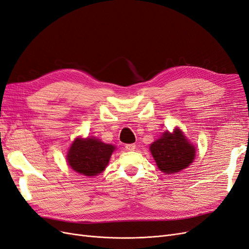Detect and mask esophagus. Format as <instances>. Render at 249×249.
<instances>
[{
    "instance_id": "obj_1",
    "label": "esophagus",
    "mask_w": 249,
    "mask_h": 249,
    "mask_svg": "<svg viewBox=\"0 0 249 249\" xmlns=\"http://www.w3.org/2000/svg\"><path fill=\"white\" fill-rule=\"evenodd\" d=\"M125 150L134 151L136 149V144H125Z\"/></svg>"
}]
</instances>
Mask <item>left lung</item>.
I'll return each instance as SVG.
<instances>
[{
	"instance_id": "left-lung-1",
	"label": "left lung",
	"mask_w": 249,
	"mask_h": 249,
	"mask_svg": "<svg viewBox=\"0 0 249 249\" xmlns=\"http://www.w3.org/2000/svg\"><path fill=\"white\" fill-rule=\"evenodd\" d=\"M150 151L159 169L166 174L177 173L190 166L196 154L195 146L178 128L173 134H162L150 145Z\"/></svg>"
}]
</instances>
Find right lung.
<instances>
[{
  "mask_svg": "<svg viewBox=\"0 0 249 249\" xmlns=\"http://www.w3.org/2000/svg\"><path fill=\"white\" fill-rule=\"evenodd\" d=\"M114 149L112 145L96 138H77L71 145L67 160L76 172L85 176H95L104 171Z\"/></svg>",
  "mask_w": 249,
  "mask_h": 249,
  "instance_id": "right-lung-1",
  "label": "right lung"
}]
</instances>
